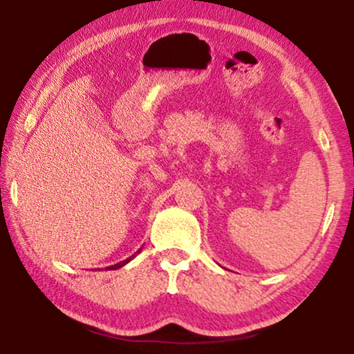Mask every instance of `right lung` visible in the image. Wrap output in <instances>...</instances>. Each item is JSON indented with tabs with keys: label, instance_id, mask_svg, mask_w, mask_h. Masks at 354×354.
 Listing matches in <instances>:
<instances>
[{
	"label": "right lung",
	"instance_id": "add662e5",
	"mask_svg": "<svg viewBox=\"0 0 354 354\" xmlns=\"http://www.w3.org/2000/svg\"><path fill=\"white\" fill-rule=\"evenodd\" d=\"M140 251H142V248H140V250H138V251H137V253H135V254H132V256H130V258H127V259H124V261H120V263H118V264H114V266H109V268H106V269H109V270H115V269L122 268V266H125V264H127V263H130V261H132V259L135 258V256H137V254L140 253Z\"/></svg>",
	"mask_w": 354,
	"mask_h": 354
}]
</instances>
